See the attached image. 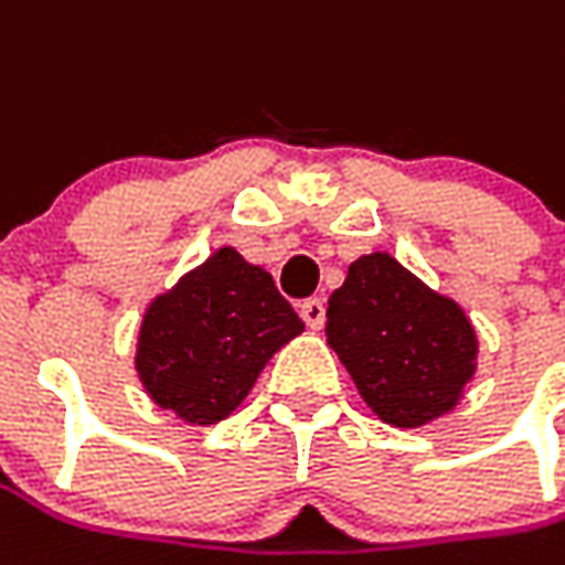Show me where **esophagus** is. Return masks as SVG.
<instances>
[{
    "mask_svg": "<svg viewBox=\"0 0 565 565\" xmlns=\"http://www.w3.org/2000/svg\"><path fill=\"white\" fill-rule=\"evenodd\" d=\"M323 299H306L302 306H299V315H302V321L309 323V330H321L323 327Z\"/></svg>",
    "mask_w": 565,
    "mask_h": 565,
    "instance_id": "esophagus-1",
    "label": "esophagus"
}]
</instances>
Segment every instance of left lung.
I'll use <instances>...</instances> for the list:
<instances>
[{
    "label": "left lung",
    "mask_w": 565,
    "mask_h": 565,
    "mask_svg": "<svg viewBox=\"0 0 565 565\" xmlns=\"http://www.w3.org/2000/svg\"><path fill=\"white\" fill-rule=\"evenodd\" d=\"M327 345L364 404L394 428H422L459 406L477 373L475 323L392 254H364L327 302Z\"/></svg>",
    "instance_id": "obj_1"
}]
</instances>
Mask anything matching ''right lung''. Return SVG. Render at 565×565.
<instances>
[{
    "label": "right lung",
    "mask_w": 565,
    "mask_h": 565,
    "mask_svg": "<svg viewBox=\"0 0 565 565\" xmlns=\"http://www.w3.org/2000/svg\"><path fill=\"white\" fill-rule=\"evenodd\" d=\"M302 330L269 271L226 244L146 306L134 370L156 406L216 425Z\"/></svg>",
    "instance_id": "1"
}]
</instances>
